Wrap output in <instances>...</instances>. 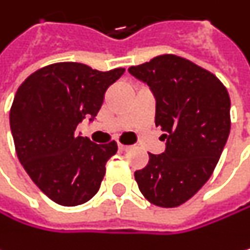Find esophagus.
Segmentation results:
<instances>
[{"mask_svg": "<svg viewBox=\"0 0 250 250\" xmlns=\"http://www.w3.org/2000/svg\"><path fill=\"white\" fill-rule=\"evenodd\" d=\"M132 146H129V145H123V144H118V149L120 151H129Z\"/></svg>", "mask_w": 250, "mask_h": 250, "instance_id": "esophagus-1", "label": "esophagus"}]
</instances>
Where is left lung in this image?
I'll use <instances>...</instances> for the list:
<instances>
[{"mask_svg":"<svg viewBox=\"0 0 250 250\" xmlns=\"http://www.w3.org/2000/svg\"><path fill=\"white\" fill-rule=\"evenodd\" d=\"M129 72L149 85L155 98V126L166 149L151 154L135 172L144 197L160 208L189 200L210 178L227 144L229 96L209 71L175 55H162Z\"/></svg>","mask_w":250,"mask_h":250,"instance_id":"8db88e82","label":"left lung"}]
</instances>
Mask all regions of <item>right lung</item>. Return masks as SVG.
Listing matches in <instances>:
<instances>
[{
  "label": "right lung",
  "instance_id": "add662e5",
  "mask_svg": "<svg viewBox=\"0 0 250 250\" xmlns=\"http://www.w3.org/2000/svg\"><path fill=\"white\" fill-rule=\"evenodd\" d=\"M124 68L106 72L61 62L31 74L17 88L10 129L16 154L34 184L61 206H78L99 191L105 165L117 152L112 141L96 145L75 133L98 115L106 88Z\"/></svg>",
  "mask_w": 250,
  "mask_h": 250
}]
</instances>
